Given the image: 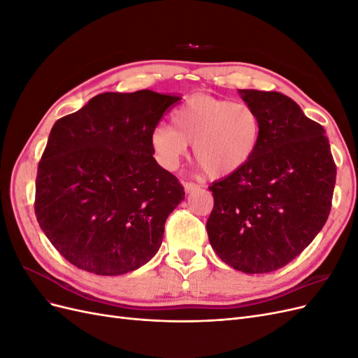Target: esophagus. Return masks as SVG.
I'll return each instance as SVG.
<instances>
[{
  "instance_id": "34e87169",
  "label": "esophagus",
  "mask_w": 358,
  "mask_h": 358,
  "mask_svg": "<svg viewBox=\"0 0 358 358\" xmlns=\"http://www.w3.org/2000/svg\"><path fill=\"white\" fill-rule=\"evenodd\" d=\"M183 188H185L187 192H194L200 188V185H197V183L194 182H183Z\"/></svg>"
}]
</instances>
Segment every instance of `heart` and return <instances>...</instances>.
<instances>
[{
	"instance_id": "1",
	"label": "heart",
	"mask_w": 358,
	"mask_h": 358,
	"mask_svg": "<svg viewBox=\"0 0 358 358\" xmlns=\"http://www.w3.org/2000/svg\"><path fill=\"white\" fill-rule=\"evenodd\" d=\"M171 125H158L150 145L162 166L178 164L192 145L194 158L212 179L231 176L249 164L262 140V117L254 107L196 94L171 113Z\"/></svg>"
}]
</instances>
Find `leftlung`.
Here are the masks:
<instances>
[{
	"label": "left lung",
	"mask_w": 358,
	"mask_h": 358,
	"mask_svg": "<svg viewBox=\"0 0 358 358\" xmlns=\"http://www.w3.org/2000/svg\"><path fill=\"white\" fill-rule=\"evenodd\" d=\"M262 117V140L241 171L213 182L209 242L224 263L245 273L292 262L326 224L336 164L326 129L280 92L241 90Z\"/></svg>",
	"instance_id": "left-lung-1"
}]
</instances>
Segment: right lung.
Segmentation results:
<instances>
[{
	"label": "right lung",
	"mask_w": 358,
	"mask_h": 358,
	"mask_svg": "<svg viewBox=\"0 0 358 358\" xmlns=\"http://www.w3.org/2000/svg\"><path fill=\"white\" fill-rule=\"evenodd\" d=\"M179 100L149 90L104 92L52 127L34 210L73 266L116 276L157 254L166 220L185 191L152 157L150 136Z\"/></svg>",
	"instance_id": "right-lung-1"
}]
</instances>
